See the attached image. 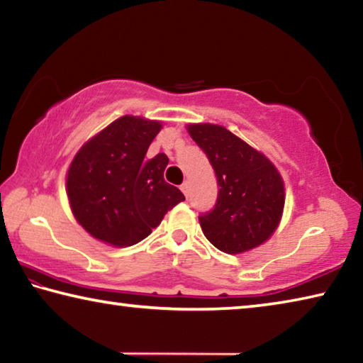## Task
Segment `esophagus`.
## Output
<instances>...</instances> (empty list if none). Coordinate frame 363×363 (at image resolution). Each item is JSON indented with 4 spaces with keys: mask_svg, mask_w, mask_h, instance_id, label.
Listing matches in <instances>:
<instances>
[{
    "mask_svg": "<svg viewBox=\"0 0 363 363\" xmlns=\"http://www.w3.org/2000/svg\"><path fill=\"white\" fill-rule=\"evenodd\" d=\"M181 190H182V192H184V195H189V182H184L182 184V186H181Z\"/></svg>",
    "mask_w": 363,
    "mask_h": 363,
    "instance_id": "esophagus-1",
    "label": "esophagus"
}]
</instances>
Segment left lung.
Returning <instances> with one entry per match:
<instances>
[{"instance_id":"left-lung-1","label":"left lung","mask_w":363,"mask_h":363,"mask_svg":"<svg viewBox=\"0 0 363 363\" xmlns=\"http://www.w3.org/2000/svg\"><path fill=\"white\" fill-rule=\"evenodd\" d=\"M187 131L206 153L219 187L216 205L199 216L205 237L229 255L259 247L284 211L285 189L277 168L224 126L200 123Z\"/></svg>"}]
</instances>
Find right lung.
<instances>
[{
    "mask_svg": "<svg viewBox=\"0 0 363 363\" xmlns=\"http://www.w3.org/2000/svg\"><path fill=\"white\" fill-rule=\"evenodd\" d=\"M158 121L125 115L89 139L73 158L67 195L75 219L97 240L131 247L144 240L186 196L164 181L168 157L145 158Z\"/></svg>",
    "mask_w": 363,
    "mask_h": 363,
    "instance_id": "obj_1",
    "label": "right lung"
}]
</instances>
